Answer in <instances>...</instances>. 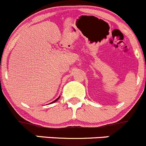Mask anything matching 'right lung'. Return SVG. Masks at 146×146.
Returning <instances> with one entry per match:
<instances>
[{
    "label": "right lung",
    "mask_w": 146,
    "mask_h": 146,
    "mask_svg": "<svg viewBox=\"0 0 146 146\" xmlns=\"http://www.w3.org/2000/svg\"><path fill=\"white\" fill-rule=\"evenodd\" d=\"M60 99V97H59V98H57V99H56V100H54V102H53V103H54V102H57V100H58V99Z\"/></svg>",
    "instance_id": "obj_1"
}]
</instances>
